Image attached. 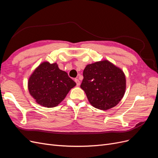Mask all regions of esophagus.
<instances>
[{
	"instance_id": "1",
	"label": "esophagus",
	"mask_w": 158,
	"mask_h": 158,
	"mask_svg": "<svg viewBox=\"0 0 158 158\" xmlns=\"http://www.w3.org/2000/svg\"><path fill=\"white\" fill-rule=\"evenodd\" d=\"M74 81H75V82L77 83V86H79L80 84V80H79L78 79H77V78H76V79H74Z\"/></svg>"
}]
</instances>
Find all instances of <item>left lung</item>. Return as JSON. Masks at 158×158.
Masks as SVG:
<instances>
[{"label": "left lung", "instance_id": "left-lung-1", "mask_svg": "<svg viewBox=\"0 0 158 158\" xmlns=\"http://www.w3.org/2000/svg\"><path fill=\"white\" fill-rule=\"evenodd\" d=\"M80 85L90 104L102 110L116 106L123 98L126 80L122 70L104 60L88 64Z\"/></svg>", "mask_w": 158, "mask_h": 158}]
</instances>
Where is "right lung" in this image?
I'll use <instances>...</instances> for the list:
<instances>
[{
  "label": "right lung",
  "instance_id": "right-lung-1",
  "mask_svg": "<svg viewBox=\"0 0 158 158\" xmlns=\"http://www.w3.org/2000/svg\"><path fill=\"white\" fill-rule=\"evenodd\" d=\"M77 85L56 63L43 62L32 73L28 81L31 95L41 106H57Z\"/></svg>",
  "mask_w": 158,
  "mask_h": 158
}]
</instances>
